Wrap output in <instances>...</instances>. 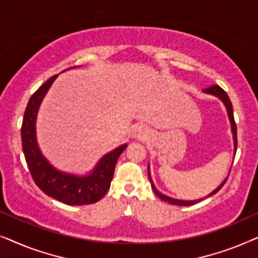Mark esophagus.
I'll list each match as a JSON object with an SVG mask.
<instances>
[{
	"instance_id": "esophagus-1",
	"label": "esophagus",
	"mask_w": 258,
	"mask_h": 258,
	"mask_svg": "<svg viewBox=\"0 0 258 258\" xmlns=\"http://www.w3.org/2000/svg\"><path fill=\"white\" fill-rule=\"evenodd\" d=\"M148 135H149V132H148L147 126H144L142 124L135 126L133 132V137H135L137 140H144L147 139Z\"/></svg>"
}]
</instances>
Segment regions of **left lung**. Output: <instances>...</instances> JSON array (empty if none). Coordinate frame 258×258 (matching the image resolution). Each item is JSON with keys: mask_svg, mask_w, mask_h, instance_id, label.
<instances>
[{"mask_svg": "<svg viewBox=\"0 0 258 258\" xmlns=\"http://www.w3.org/2000/svg\"><path fill=\"white\" fill-rule=\"evenodd\" d=\"M204 94H208V95H211V96H215L217 97L218 100H221L223 102L225 109H227V114H228V117H229V121H230V126H231V133H232V140H234V154H236V149H237V129H236V123H235V119H234V111H232V104L230 100H229V96L227 95V93L222 89L221 87L218 86H211L209 88H207V89L203 90ZM231 169V168H230ZM230 171V170H229ZM148 176H149V181L151 183V188H153L154 192L156 194V195L160 197L162 201H164V202H168L170 204H174V206H181V207H185V206H192V204H196L197 202H200V201H202L203 199H206V197H209V196H213L216 194L218 190H220L222 186L225 182H227V178H224V181L221 183L220 185L217 186L216 189L213 190L209 195H207L206 197H202V199H199V200H194V201H185V200H178V199H174V197H170V196H167L164 195V194H162L160 190H157L156 186H155L154 182H153V178H151V175H150V167L148 165Z\"/></svg>", "mask_w": 258, "mask_h": 258, "instance_id": "obj_1", "label": "left lung"}]
</instances>
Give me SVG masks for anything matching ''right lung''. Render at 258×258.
<instances>
[{
  "label": "right lung",
  "mask_w": 258,
  "mask_h": 258,
  "mask_svg": "<svg viewBox=\"0 0 258 258\" xmlns=\"http://www.w3.org/2000/svg\"><path fill=\"white\" fill-rule=\"evenodd\" d=\"M57 76L50 77L42 84L28 102L21 128L23 154L35 183L44 194L69 206L91 204L100 201L110 188L116 162L128 144H122L103 155L93 170L86 175L72 174L55 168L38 147L36 118L42 101Z\"/></svg>",
  "instance_id": "obj_1"
}]
</instances>
